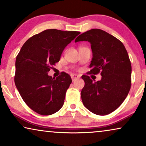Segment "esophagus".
<instances>
[{"instance_id": "obj_1", "label": "esophagus", "mask_w": 146, "mask_h": 146, "mask_svg": "<svg viewBox=\"0 0 146 146\" xmlns=\"http://www.w3.org/2000/svg\"><path fill=\"white\" fill-rule=\"evenodd\" d=\"M80 78V76L79 75L74 74H72V75H71V78H72V80L73 82L75 81L76 80Z\"/></svg>"}]
</instances>
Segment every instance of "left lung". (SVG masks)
Here are the masks:
<instances>
[{"label":"left lung","mask_w":146,"mask_h":146,"mask_svg":"<svg viewBox=\"0 0 146 146\" xmlns=\"http://www.w3.org/2000/svg\"><path fill=\"white\" fill-rule=\"evenodd\" d=\"M90 43L92 60L90 74L100 72L102 79L93 82L82 76L83 104L95 114L105 115L115 110L124 101L131 88V65L128 54L120 40L100 29H91L78 36L75 42Z\"/></svg>","instance_id":"left-lung-1"}]
</instances>
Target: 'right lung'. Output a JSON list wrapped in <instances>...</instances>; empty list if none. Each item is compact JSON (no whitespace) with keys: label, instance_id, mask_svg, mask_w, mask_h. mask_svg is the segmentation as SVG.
Here are the masks:
<instances>
[{"label":"right lung","instance_id":"obj_1","mask_svg":"<svg viewBox=\"0 0 146 146\" xmlns=\"http://www.w3.org/2000/svg\"><path fill=\"white\" fill-rule=\"evenodd\" d=\"M80 34L48 29L30 38L22 46L16 59L15 82L22 98L35 112L51 115L62 107L71 77L62 72L55 78L48 72Z\"/></svg>","mask_w":146,"mask_h":146}]
</instances>
